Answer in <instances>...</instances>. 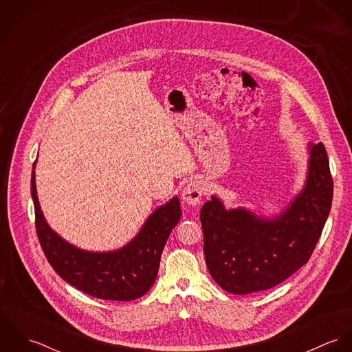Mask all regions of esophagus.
I'll list each match as a JSON object with an SVG mask.
<instances>
[{"instance_id":"1","label":"esophagus","mask_w":352,"mask_h":352,"mask_svg":"<svg viewBox=\"0 0 352 352\" xmlns=\"http://www.w3.org/2000/svg\"><path fill=\"white\" fill-rule=\"evenodd\" d=\"M203 194H204V187L201 182H191L183 190L182 198L184 203H187L190 206H198V204H201Z\"/></svg>"}]
</instances>
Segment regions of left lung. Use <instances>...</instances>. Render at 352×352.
Wrapping results in <instances>:
<instances>
[{
    "mask_svg": "<svg viewBox=\"0 0 352 352\" xmlns=\"http://www.w3.org/2000/svg\"><path fill=\"white\" fill-rule=\"evenodd\" d=\"M306 186L275 219L244 208L226 210L211 197L201 210L204 258L212 279L228 293L268 290L307 263L321 236L333 197L322 144L310 146Z\"/></svg>",
    "mask_w": 352,
    "mask_h": 352,
    "instance_id": "left-lung-1",
    "label": "left lung"
}]
</instances>
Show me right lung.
I'll return each mask as SVG.
<instances>
[{
	"label": "right lung",
	"mask_w": 352,
	"mask_h": 352,
	"mask_svg": "<svg viewBox=\"0 0 352 352\" xmlns=\"http://www.w3.org/2000/svg\"><path fill=\"white\" fill-rule=\"evenodd\" d=\"M31 195L39 243L51 267L63 280L85 294L112 301L137 300L151 290L165 243L180 221L179 198H173L157 208L138 236L124 248L95 253L73 247L51 230L41 211L34 169Z\"/></svg>",
	"instance_id": "obj_1"
}]
</instances>
